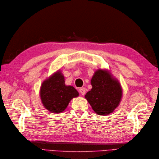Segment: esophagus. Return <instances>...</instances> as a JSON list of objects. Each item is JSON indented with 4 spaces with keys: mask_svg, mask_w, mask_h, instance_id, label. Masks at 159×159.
Listing matches in <instances>:
<instances>
[{
    "mask_svg": "<svg viewBox=\"0 0 159 159\" xmlns=\"http://www.w3.org/2000/svg\"><path fill=\"white\" fill-rule=\"evenodd\" d=\"M79 92L80 93L82 94V95H85L86 93V89L85 88V87H81V88L79 89Z\"/></svg>",
    "mask_w": 159,
    "mask_h": 159,
    "instance_id": "34e87169",
    "label": "esophagus"
}]
</instances>
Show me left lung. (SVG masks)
<instances>
[{
    "mask_svg": "<svg viewBox=\"0 0 159 159\" xmlns=\"http://www.w3.org/2000/svg\"><path fill=\"white\" fill-rule=\"evenodd\" d=\"M92 88L85 98L96 114L108 116L119 106L122 98L121 84L109 70L98 69L91 79Z\"/></svg>",
    "mask_w": 159,
    "mask_h": 159,
    "instance_id": "1",
    "label": "left lung"
}]
</instances>
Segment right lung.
Listing matches in <instances>:
<instances>
[{
  "label": "right lung",
  "mask_w": 159,
  "mask_h": 159,
  "mask_svg": "<svg viewBox=\"0 0 159 159\" xmlns=\"http://www.w3.org/2000/svg\"><path fill=\"white\" fill-rule=\"evenodd\" d=\"M39 96L45 109L49 112L59 113L65 111L71 100L79 93L74 87L66 85L65 78L59 70L43 80Z\"/></svg>",
  "instance_id": "add662e5"
}]
</instances>
